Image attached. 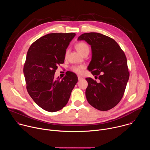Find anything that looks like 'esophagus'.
Wrapping results in <instances>:
<instances>
[{"instance_id": "34e87169", "label": "esophagus", "mask_w": 150, "mask_h": 150, "mask_svg": "<svg viewBox=\"0 0 150 150\" xmlns=\"http://www.w3.org/2000/svg\"><path fill=\"white\" fill-rule=\"evenodd\" d=\"M78 80L79 81H81V80H82V79H83V78L82 77V76H78Z\"/></svg>"}]
</instances>
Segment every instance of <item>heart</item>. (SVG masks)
<instances>
[{
	"label": "heart",
	"mask_w": 150,
	"mask_h": 150,
	"mask_svg": "<svg viewBox=\"0 0 150 150\" xmlns=\"http://www.w3.org/2000/svg\"><path fill=\"white\" fill-rule=\"evenodd\" d=\"M76 48L79 51V52L81 53L82 55L86 53H89L90 52L89 46L86 43V42H83V41L79 42L78 43H77L76 45ZM68 52V50L66 51V53H65L66 55H67ZM84 68L85 67L83 65H81L78 66H73L71 69L72 71H74V72L76 74H81Z\"/></svg>",
	"instance_id": "obj_1"
}]
</instances>
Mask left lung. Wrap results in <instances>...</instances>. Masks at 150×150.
Returning <instances> with one entry per match:
<instances>
[{"label":"left lung","mask_w":150,"mask_h":150,"mask_svg":"<svg viewBox=\"0 0 150 150\" xmlns=\"http://www.w3.org/2000/svg\"><path fill=\"white\" fill-rule=\"evenodd\" d=\"M78 40L91 45L92 59L88 69L99 79L97 82L85 78L88 84L85 91L87 101L99 110H109L122 98L129 78L125 54L113 38L100 33H84Z\"/></svg>","instance_id":"1"}]
</instances>
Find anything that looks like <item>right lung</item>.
I'll list each match as a JSON object with an SVG mask.
<instances>
[{
  "label": "right lung",
  "instance_id": "add662e5",
  "mask_svg": "<svg viewBox=\"0 0 150 150\" xmlns=\"http://www.w3.org/2000/svg\"><path fill=\"white\" fill-rule=\"evenodd\" d=\"M75 36L74 33H50L40 37L30 47L24 66L27 91L41 108L50 112L61 110L68 103L78 82L68 72L62 79H54L57 65L64 63L66 49Z\"/></svg>",
  "mask_w": 150,
  "mask_h": 150
}]
</instances>
